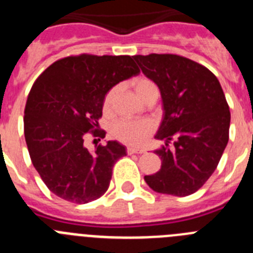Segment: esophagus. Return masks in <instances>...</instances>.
Returning <instances> with one entry per match:
<instances>
[{"label": "esophagus", "instance_id": "obj_1", "mask_svg": "<svg viewBox=\"0 0 253 253\" xmlns=\"http://www.w3.org/2000/svg\"><path fill=\"white\" fill-rule=\"evenodd\" d=\"M126 152H128L129 154H133V153H144V151H143V149L134 148V147H128V148H126Z\"/></svg>", "mask_w": 253, "mask_h": 253}]
</instances>
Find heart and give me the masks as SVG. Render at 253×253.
Returning a JSON list of instances; mask_svg holds the SVG:
<instances>
[{"label":"heart","instance_id":"1","mask_svg":"<svg viewBox=\"0 0 253 253\" xmlns=\"http://www.w3.org/2000/svg\"><path fill=\"white\" fill-rule=\"evenodd\" d=\"M133 88L137 96L143 102L149 97H158V87L152 80L146 77H139L133 81ZM118 87H113L107 91L102 101V110L109 114L113 110V105L115 101ZM153 131V124L148 120L134 122V120H119L113 125L111 133L114 138L119 142L129 144V146H142L146 143L151 133Z\"/></svg>","mask_w":253,"mask_h":253}]
</instances>
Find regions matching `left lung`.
Returning a JSON list of instances; mask_svg holds the SVG:
<instances>
[{
  "label": "left lung",
  "mask_w": 253,
  "mask_h": 253,
  "mask_svg": "<svg viewBox=\"0 0 253 253\" xmlns=\"http://www.w3.org/2000/svg\"><path fill=\"white\" fill-rule=\"evenodd\" d=\"M134 59L158 86L165 110L156 138L166 143L154 152L162 165L144 180L156 193L191 195L213 175L229 139L231 113L222 86L207 67L181 55Z\"/></svg>",
  "instance_id": "left-lung-1"
}]
</instances>
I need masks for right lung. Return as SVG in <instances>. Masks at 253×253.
<instances>
[{
	"label": "right lung",
	"mask_w": 253,
	"mask_h": 253,
	"mask_svg": "<svg viewBox=\"0 0 253 253\" xmlns=\"http://www.w3.org/2000/svg\"><path fill=\"white\" fill-rule=\"evenodd\" d=\"M130 55L80 54L62 58L34 82L24 115V134L31 162L51 193L86 204L106 193L113 167L125 156L116 140L84 147L87 134L99 130L102 101L116 84L137 76Z\"/></svg>",
	"instance_id": "obj_1"
}]
</instances>
